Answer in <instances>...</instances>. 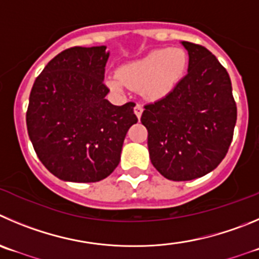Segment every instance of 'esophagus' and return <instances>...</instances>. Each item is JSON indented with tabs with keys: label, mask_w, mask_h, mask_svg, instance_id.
<instances>
[{
	"label": "esophagus",
	"mask_w": 259,
	"mask_h": 259,
	"mask_svg": "<svg viewBox=\"0 0 259 259\" xmlns=\"http://www.w3.org/2000/svg\"><path fill=\"white\" fill-rule=\"evenodd\" d=\"M134 113H135V116H137L138 118H141V116H142V113H143V106L142 105H137L134 107Z\"/></svg>",
	"instance_id": "1"
}]
</instances>
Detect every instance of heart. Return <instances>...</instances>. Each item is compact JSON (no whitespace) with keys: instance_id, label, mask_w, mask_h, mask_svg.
I'll return each mask as SVG.
<instances>
[{"instance_id":"heart-1","label":"heart","mask_w":259,"mask_h":259,"mask_svg":"<svg viewBox=\"0 0 259 259\" xmlns=\"http://www.w3.org/2000/svg\"><path fill=\"white\" fill-rule=\"evenodd\" d=\"M188 55L181 48H159L118 67L117 76L107 79L112 91L121 92L124 85L143 89L151 100L168 96L184 78L188 69Z\"/></svg>"}]
</instances>
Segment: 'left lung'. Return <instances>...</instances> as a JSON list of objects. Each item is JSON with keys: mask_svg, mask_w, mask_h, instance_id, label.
Returning <instances> with one entry per match:
<instances>
[{"mask_svg": "<svg viewBox=\"0 0 259 259\" xmlns=\"http://www.w3.org/2000/svg\"><path fill=\"white\" fill-rule=\"evenodd\" d=\"M189 55L188 74L168 96L144 106L152 165L168 180L204 176L220 165L233 141L236 105L231 80L203 46L181 42Z\"/></svg>", "mask_w": 259, "mask_h": 259, "instance_id": "left-lung-1", "label": "left lung"}]
</instances>
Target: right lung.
I'll list each match as a JSON object with an SVG mask.
<instances>
[{
  "label": "right lung",
  "instance_id": "right-lung-1",
  "mask_svg": "<svg viewBox=\"0 0 259 259\" xmlns=\"http://www.w3.org/2000/svg\"><path fill=\"white\" fill-rule=\"evenodd\" d=\"M106 46L72 47L53 57L35 79L26 127L40 162L64 181L96 183L120 162L137 124L134 102L115 106L103 84Z\"/></svg>",
  "mask_w": 259,
  "mask_h": 259
}]
</instances>
